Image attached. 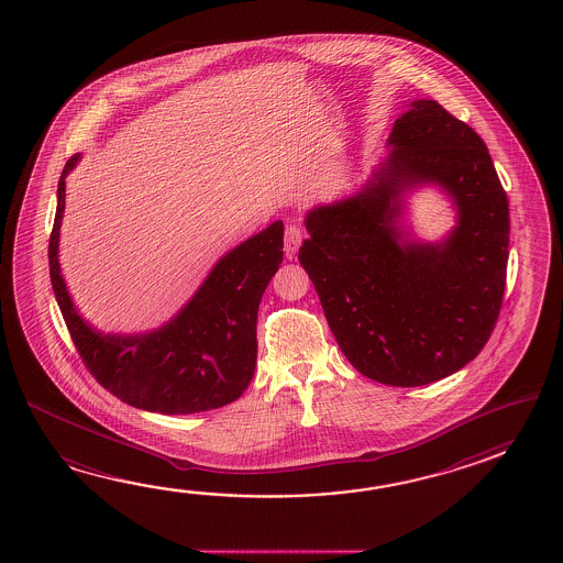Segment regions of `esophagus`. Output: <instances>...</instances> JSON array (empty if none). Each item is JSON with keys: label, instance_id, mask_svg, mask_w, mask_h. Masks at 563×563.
I'll list each match as a JSON object with an SVG mask.
<instances>
[{"label": "esophagus", "instance_id": "obj_1", "mask_svg": "<svg viewBox=\"0 0 563 563\" xmlns=\"http://www.w3.org/2000/svg\"><path fill=\"white\" fill-rule=\"evenodd\" d=\"M301 241H303L301 229L296 228V225H287L286 240H284V252H286L287 260H294V257H296Z\"/></svg>", "mask_w": 563, "mask_h": 563}]
</instances>
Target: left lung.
I'll return each mask as SVG.
<instances>
[{"label":"left lung","mask_w":563,"mask_h":563,"mask_svg":"<svg viewBox=\"0 0 563 563\" xmlns=\"http://www.w3.org/2000/svg\"><path fill=\"white\" fill-rule=\"evenodd\" d=\"M388 146L358 191L306 213L298 260L347 362L412 388L461 371L487 344L505 291L509 205L481 136L437 100L410 102ZM427 184L457 209L437 244L397 225L404 197Z\"/></svg>","instance_id":"left-lung-1"}]
</instances>
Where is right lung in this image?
<instances>
[{
	"label": "right lung",
	"instance_id": "1",
	"mask_svg": "<svg viewBox=\"0 0 563 563\" xmlns=\"http://www.w3.org/2000/svg\"><path fill=\"white\" fill-rule=\"evenodd\" d=\"M78 161L74 155L58 180L48 260L56 301L86 368L108 393L148 412L195 415L238 400L255 372L257 310L284 260V223L225 253L167 323L143 334H102L76 310L58 260L66 177Z\"/></svg>",
	"mask_w": 563,
	"mask_h": 563
}]
</instances>
